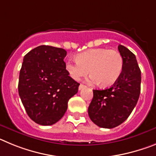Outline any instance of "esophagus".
<instances>
[{
  "label": "esophagus",
  "mask_w": 156,
  "mask_h": 156,
  "mask_svg": "<svg viewBox=\"0 0 156 156\" xmlns=\"http://www.w3.org/2000/svg\"><path fill=\"white\" fill-rule=\"evenodd\" d=\"M84 87H86V86H85V85H83V84H80L79 86V90H82L83 88H84Z\"/></svg>",
  "instance_id": "obj_1"
}]
</instances>
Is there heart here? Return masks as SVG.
<instances>
[{
  "mask_svg": "<svg viewBox=\"0 0 156 156\" xmlns=\"http://www.w3.org/2000/svg\"><path fill=\"white\" fill-rule=\"evenodd\" d=\"M76 61L68 62L66 68L70 76L80 80L90 71L91 81L101 87L113 85L122 71L123 60L119 51L106 48H97L77 55Z\"/></svg>",
  "mask_w": 156,
  "mask_h": 156,
  "instance_id": "b5f03b06",
  "label": "heart"
}]
</instances>
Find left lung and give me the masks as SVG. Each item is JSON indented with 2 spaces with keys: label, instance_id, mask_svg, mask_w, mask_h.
<instances>
[{
  "label": "left lung",
  "instance_id": "left-lung-1",
  "mask_svg": "<svg viewBox=\"0 0 156 156\" xmlns=\"http://www.w3.org/2000/svg\"><path fill=\"white\" fill-rule=\"evenodd\" d=\"M118 50L123 60L120 76L111 87L93 90L88 115L94 123L102 128H114L127 119L137 105L140 92V69L135 55L122 45Z\"/></svg>",
  "mask_w": 156,
  "mask_h": 156
}]
</instances>
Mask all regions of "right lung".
Returning a JSON list of instances; mask_svg holds the SVG:
<instances>
[{
	"label": "right lung",
	"instance_id": "obj_1",
	"mask_svg": "<svg viewBox=\"0 0 156 156\" xmlns=\"http://www.w3.org/2000/svg\"><path fill=\"white\" fill-rule=\"evenodd\" d=\"M66 50L41 45L24 56L19 73V94L32 120L50 126L62 118L80 83L66 69Z\"/></svg>",
	"mask_w": 156,
	"mask_h": 156
}]
</instances>
